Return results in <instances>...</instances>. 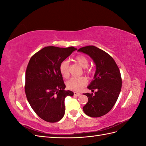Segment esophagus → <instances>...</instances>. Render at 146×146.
Returning a JSON list of instances; mask_svg holds the SVG:
<instances>
[{
  "label": "esophagus",
  "mask_w": 146,
  "mask_h": 146,
  "mask_svg": "<svg viewBox=\"0 0 146 146\" xmlns=\"http://www.w3.org/2000/svg\"><path fill=\"white\" fill-rule=\"evenodd\" d=\"M74 95H75V96H77V97H78V96L81 95V94H80V93H78V92H74Z\"/></svg>",
  "instance_id": "34e87169"
}]
</instances>
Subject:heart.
I'll use <instances>...</instances> for the list:
<instances>
[{
  "label": "heart",
  "mask_w": 146,
  "mask_h": 146,
  "mask_svg": "<svg viewBox=\"0 0 146 146\" xmlns=\"http://www.w3.org/2000/svg\"><path fill=\"white\" fill-rule=\"evenodd\" d=\"M75 61L83 68H86L89 65L88 59L83 55H79L75 58ZM60 71L64 78H68L70 76L69 62L66 60L62 61L60 65ZM86 72L89 73L88 70ZM88 83V80L83 76L73 77L66 82L67 88L73 91H80Z\"/></svg>",
  "instance_id": "obj_1"
}]
</instances>
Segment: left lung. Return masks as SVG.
I'll return each mask as SVG.
<instances>
[{
  "label": "left lung",
  "instance_id": "left-lung-1",
  "mask_svg": "<svg viewBox=\"0 0 146 146\" xmlns=\"http://www.w3.org/2000/svg\"><path fill=\"white\" fill-rule=\"evenodd\" d=\"M82 52L90 57L95 64L96 71L94 80L87 86L95 95L85 94L88 101L83 107L88 116L99 117L107 114L114 106L122 88L120 70L110 55L94 46L80 48Z\"/></svg>",
  "mask_w": 146,
  "mask_h": 146
}]
</instances>
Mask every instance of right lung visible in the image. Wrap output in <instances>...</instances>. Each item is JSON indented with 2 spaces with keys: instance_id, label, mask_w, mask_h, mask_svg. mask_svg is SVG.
I'll return each mask as SVG.
<instances>
[{
  "instance_id": "obj_1",
  "label": "right lung",
  "mask_w": 146,
  "mask_h": 146,
  "mask_svg": "<svg viewBox=\"0 0 146 146\" xmlns=\"http://www.w3.org/2000/svg\"><path fill=\"white\" fill-rule=\"evenodd\" d=\"M76 49L47 46L30 59L26 72V97L35 113L46 122L60 120L65 112V98L73 96V92L64 90L60 65Z\"/></svg>"
}]
</instances>
